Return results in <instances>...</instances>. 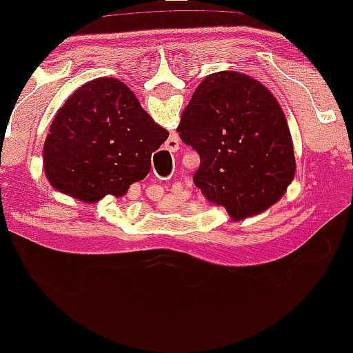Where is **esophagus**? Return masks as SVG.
<instances>
[{
	"label": "esophagus",
	"mask_w": 353,
	"mask_h": 353,
	"mask_svg": "<svg viewBox=\"0 0 353 353\" xmlns=\"http://www.w3.org/2000/svg\"><path fill=\"white\" fill-rule=\"evenodd\" d=\"M168 145L169 151H177V149H179V141H177L176 137H171V139L168 141Z\"/></svg>",
	"instance_id": "obj_1"
}]
</instances>
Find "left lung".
Returning a JSON list of instances; mask_svg holds the SVG:
<instances>
[{
  "label": "left lung",
  "mask_w": 353,
  "mask_h": 353,
  "mask_svg": "<svg viewBox=\"0 0 353 353\" xmlns=\"http://www.w3.org/2000/svg\"><path fill=\"white\" fill-rule=\"evenodd\" d=\"M177 132L201 157L194 184L232 221L281 201L295 176L292 136L281 104L244 72L204 78L182 111Z\"/></svg>",
  "instance_id": "1"
}]
</instances>
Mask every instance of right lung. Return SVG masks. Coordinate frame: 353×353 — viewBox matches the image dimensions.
Returning a JSON list of instances; mask_svg holds the SVG:
<instances>
[{
	"instance_id": "right-lung-1",
	"label": "right lung",
	"mask_w": 353,
	"mask_h": 353,
	"mask_svg": "<svg viewBox=\"0 0 353 353\" xmlns=\"http://www.w3.org/2000/svg\"><path fill=\"white\" fill-rule=\"evenodd\" d=\"M169 137L123 81L98 78L76 89L56 112L43 165L59 192L94 204L123 197L151 171V156Z\"/></svg>"
}]
</instances>
